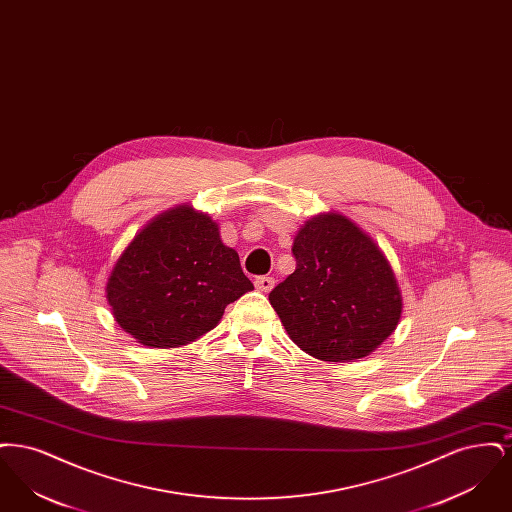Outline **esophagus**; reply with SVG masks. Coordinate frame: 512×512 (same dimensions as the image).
Masks as SVG:
<instances>
[{
    "mask_svg": "<svg viewBox=\"0 0 512 512\" xmlns=\"http://www.w3.org/2000/svg\"><path fill=\"white\" fill-rule=\"evenodd\" d=\"M255 288L259 292H270L274 288V278L272 276H259V278H255Z\"/></svg>",
    "mask_w": 512,
    "mask_h": 512,
    "instance_id": "obj_1",
    "label": "esophagus"
}]
</instances>
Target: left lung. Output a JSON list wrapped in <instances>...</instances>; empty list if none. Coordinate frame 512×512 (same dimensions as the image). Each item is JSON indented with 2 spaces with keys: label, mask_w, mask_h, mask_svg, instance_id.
<instances>
[{
  "label": "left lung",
  "mask_w": 512,
  "mask_h": 512,
  "mask_svg": "<svg viewBox=\"0 0 512 512\" xmlns=\"http://www.w3.org/2000/svg\"><path fill=\"white\" fill-rule=\"evenodd\" d=\"M297 267L268 301L290 340L311 357L351 363L390 338L403 297L378 244L340 213L307 220L292 245Z\"/></svg>",
  "instance_id": "obj_1"
}]
</instances>
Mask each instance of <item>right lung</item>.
<instances>
[{
    "instance_id": "obj_1",
    "label": "right lung",
    "mask_w": 512,
    "mask_h": 512,
    "mask_svg": "<svg viewBox=\"0 0 512 512\" xmlns=\"http://www.w3.org/2000/svg\"><path fill=\"white\" fill-rule=\"evenodd\" d=\"M253 284L219 224L192 205L149 220L126 245L105 286L124 332L147 347H180L213 330Z\"/></svg>"
}]
</instances>
